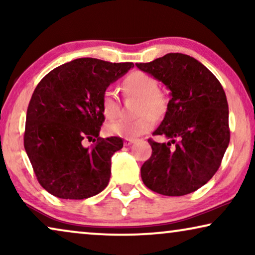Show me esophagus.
Returning <instances> with one entry per match:
<instances>
[{
  "label": "esophagus",
  "instance_id": "obj_1",
  "mask_svg": "<svg viewBox=\"0 0 255 255\" xmlns=\"http://www.w3.org/2000/svg\"><path fill=\"white\" fill-rule=\"evenodd\" d=\"M135 141V139H125V140H124V145L125 146H130V145H132V144H133V142Z\"/></svg>",
  "mask_w": 255,
  "mask_h": 255
}]
</instances>
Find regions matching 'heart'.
<instances>
[{
    "mask_svg": "<svg viewBox=\"0 0 255 255\" xmlns=\"http://www.w3.org/2000/svg\"><path fill=\"white\" fill-rule=\"evenodd\" d=\"M125 95L140 97L137 120H118L108 124L109 134L122 138L133 139L147 133L154 125V118L161 117L166 110V99L158 89V82L151 75L144 72H132L122 82ZM101 109L108 120H114L120 113V102L116 92L107 88L101 97Z\"/></svg>",
    "mask_w": 255,
    "mask_h": 255,
    "instance_id": "b5f03b06",
    "label": "heart"
}]
</instances>
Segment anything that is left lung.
Segmentation results:
<instances>
[{"mask_svg": "<svg viewBox=\"0 0 255 255\" xmlns=\"http://www.w3.org/2000/svg\"><path fill=\"white\" fill-rule=\"evenodd\" d=\"M135 66L170 90L165 118L153 132L170 141L148 139L152 155L141 166L142 182L165 196L193 193L215 175L229 146L224 89L203 64L187 54L168 53Z\"/></svg>", "mask_w": 255, "mask_h": 255, "instance_id": "obj_1", "label": "left lung"}]
</instances>
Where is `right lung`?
Segmentation results:
<instances>
[{"mask_svg":"<svg viewBox=\"0 0 255 255\" xmlns=\"http://www.w3.org/2000/svg\"><path fill=\"white\" fill-rule=\"evenodd\" d=\"M133 66L80 58L38 83L27 107L24 147L38 182L53 196L83 200L108 186L111 156L123 140L99 137L104 122L101 97ZM86 138L97 141L93 148L83 146Z\"/></svg>","mask_w":255,"mask_h":255,"instance_id":"1","label":"right lung"}]
</instances>
